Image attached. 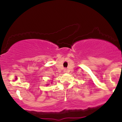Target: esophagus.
Instances as JSON below:
<instances>
[{"instance_id": "34e87169", "label": "esophagus", "mask_w": 122, "mask_h": 122, "mask_svg": "<svg viewBox=\"0 0 122 122\" xmlns=\"http://www.w3.org/2000/svg\"><path fill=\"white\" fill-rule=\"evenodd\" d=\"M64 71H65V72H66V69H64Z\"/></svg>"}]
</instances>
